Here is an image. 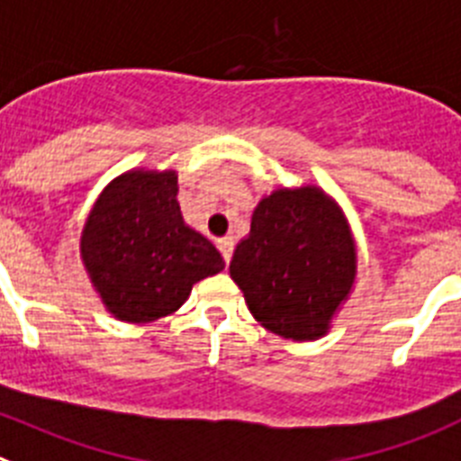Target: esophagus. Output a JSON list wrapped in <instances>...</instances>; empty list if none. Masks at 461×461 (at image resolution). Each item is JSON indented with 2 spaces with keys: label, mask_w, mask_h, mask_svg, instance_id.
Wrapping results in <instances>:
<instances>
[{
  "label": "esophagus",
  "mask_w": 461,
  "mask_h": 461,
  "mask_svg": "<svg viewBox=\"0 0 461 461\" xmlns=\"http://www.w3.org/2000/svg\"><path fill=\"white\" fill-rule=\"evenodd\" d=\"M218 250H221L225 264H230L231 255H234V240H231L230 236H227V239H218Z\"/></svg>",
  "instance_id": "34e87169"
}]
</instances>
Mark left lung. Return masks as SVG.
<instances>
[{
    "label": "left lung",
    "instance_id": "1",
    "mask_svg": "<svg viewBox=\"0 0 461 461\" xmlns=\"http://www.w3.org/2000/svg\"><path fill=\"white\" fill-rule=\"evenodd\" d=\"M230 276L267 330L296 342L323 338L358 276V246L342 206L314 184L264 194Z\"/></svg>",
    "mask_w": 461,
    "mask_h": 461
}]
</instances>
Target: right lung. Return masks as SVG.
Returning a JSON list of instances; mask_svg holds the SVG:
<instances>
[{"label":"right lung","mask_w":461,"mask_h":461,"mask_svg":"<svg viewBox=\"0 0 461 461\" xmlns=\"http://www.w3.org/2000/svg\"><path fill=\"white\" fill-rule=\"evenodd\" d=\"M174 169L132 167L103 188L80 236V259L107 312L149 323L174 314L194 282L225 268L206 236L185 225Z\"/></svg>","instance_id":"obj_1"}]
</instances>
